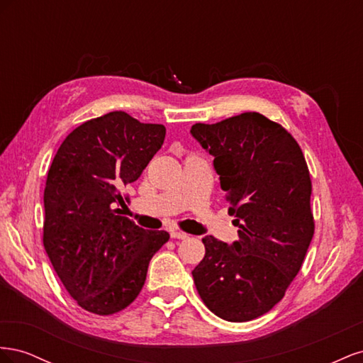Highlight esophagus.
I'll return each instance as SVG.
<instances>
[{
	"label": "esophagus",
	"mask_w": 363,
	"mask_h": 363,
	"mask_svg": "<svg viewBox=\"0 0 363 363\" xmlns=\"http://www.w3.org/2000/svg\"><path fill=\"white\" fill-rule=\"evenodd\" d=\"M171 238H172V239H188L189 235H186V233H183V232H177V230H172V232H171Z\"/></svg>",
	"instance_id": "esophagus-1"
}]
</instances>
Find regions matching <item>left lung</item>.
I'll return each mask as SVG.
<instances>
[{
    "label": "left lung",
    "mask_w": 363,
    "mask_h": 363,
    "mask_svg": "<svg viewBox=\"0 0 363 363\" xmlns=\"http://www.w3.org/2000/svg\"><path fill=\"white\" fill-rule=\"evenodd\" d=\"M191 135L213 156L239 228L232 245L203 238L194 283L216 316L251 321L283 298L303 265L315 230L311 174L291 133L257 112L199 123Z\"/></svg>",
    "instance_id": "1"
}]
</instances>
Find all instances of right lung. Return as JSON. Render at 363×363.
<instances>
[{
    "instance_id": "add662e5",
    "label": "right lung",
    "mask_w": 363,
    "mask_h": 363,
    "mask_svg": "<svg viewBox=\"0 0 363 363\" xmlns=\"http://www.w3.org/2000/svg\"><path fill=\"white\" fill-rule=\"evenodd\" d=\"M167 128L125 112L86 121L62 142L43 191V247L63 286L84 311L112 315L136 300L151 257L168 242L116 215L121 189L162 148Z\"/></svg>"
}]
</instances>
